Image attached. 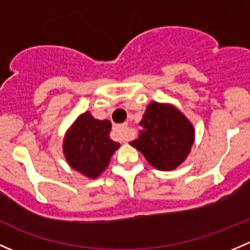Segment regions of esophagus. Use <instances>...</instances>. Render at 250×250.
I'll list each match as a JSON object with an SVG mask.
<instances>
[{
	"instance_id": "34e87169",
	"label": "esophagus",
	"mask_w": 250,
	"mask_h": 250,
	"mask_svg": "<svg viewBox=\"0 0 250 250\" xmlns=\"http://www.w3.org/2000/svg\"><path fill=\"white\" fill-rule=\"evenodd\" d=\"M113 134L120 140H125V133H127V125H113Z\"/></svg>"
}]
</instances>
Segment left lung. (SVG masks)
Segmentation results:
<instances>
[{
    "instance_id": "1",
    "label": "left lung",
    "mask_w": 250,
    "mask_h": 250,
    "mask_svg": "<svg viewBox=\"0 0 250 250\" xmlns=\"http://www.w3.org/2000/svg\"><path fill=\"white\" fill-rule=\"evenodd\" d=\"M139 125L143 130L130 145L152 167L173 170L186 160L195 141V129L181 111L170 104L152 102Z\"/></svg>"
}]
</instances>
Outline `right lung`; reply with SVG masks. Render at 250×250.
I'll return each mask as SVG.
<instances>
[{
    "mask_svg": "<svg viewBox=\"0 0 250 250\" xmlns=\"http://www.w3.org/2000/svg\"><path fill=\"white\" fill-rule=\"evenodd\" d=\"M110 130V121L95 120L88 111L78 116L62 145L70 167L90 179L98 178L120 147V143L111 140Z\"/></svg>",
    "mask_w": 250,
    "mask_h": 250,
    "instance_id": "1",
    "label": "right lung"
}]
</instances>
